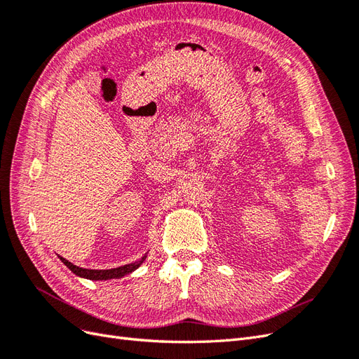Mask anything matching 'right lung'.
<instances>
[{"label":"right lung","mask_w":359,"mask_h":359,"mask_svg":"<svg viewBox=\"0 0 359 359\" xmlns=\"http://www.w3.org/2000/svg\"><path fill=\"white\" fill-rule=\"evenodd\" d=\"M60 259H61V262L76 276L88 278V280H111V278H121L130 273H133L135 269H137L140 265H142V262L147 259V255L142 259L136 260V262H133V264H127L124 266H118V268H112V269H85V268H79V266L73 265L72 262H69V260H66L61 256H60Z\"/></svg>","instance_id":"right-lung-1"}]
</instances>
